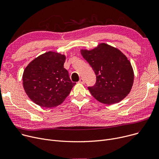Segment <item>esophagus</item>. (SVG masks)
<instances>
[{
	"label": "esophagus",
	"mask_w": 159,
	"mask_h": 159,
	"mask_svg": "<svg viewBox=\"0 0 159 159\" xmlns=\"http://www.w3.org/2000/svg\"><path fill=\"white\" fill-rule=\"evenodd\" d=\"M79 83H80V84H84V79H83L82 78L80 79V80H79Z\"/></svg>",
	"instance_id": "34e87169"
}]
</instances>
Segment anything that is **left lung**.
Listing matches in <instances>:
<instances>
[{
    "label": "left lung",
    "instance_id": "8db88e82",
    "mask_svg": "<svg viewBox=\"0 0 159 159\" xmlns=\"http://www.w3.org/2000/svg\"><path fill=\"white\" fill-rule=\"evenodd\" d=\"M80 53L96 75V83L88 87L98 101L113 104L121 101L131 89L134 73L128 58L119 49L105 43Z\"/></svg>",
    "mask_w": 159,
    "mask_h": 159
}]
</instances>
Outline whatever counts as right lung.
<instances>
[{
	"instance_id": "obj_1",
	"label": "right lung",
	"mask_w": 159,
	"mask_h": 159,
	"mask_svg": "<svg viewBox=\"0 0 159 159\" xmlns=\"http://www.w3.org/2000/svg\"><path fill=\"white\" fill-rule=\"evenodd\" d=\"M66 56L48 52L33 60L22 75L23 87L28 97L45 107L60 105L76 83L72 82L64 68Z\"/></svg>"
}]
</instances>
